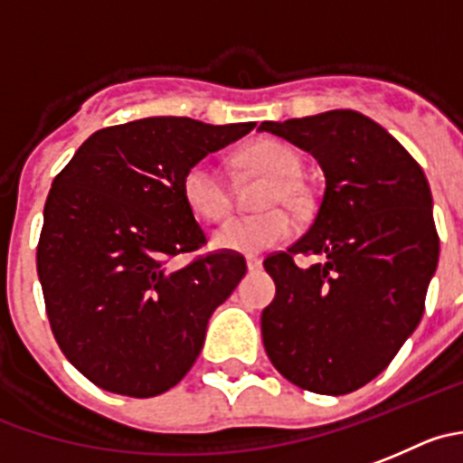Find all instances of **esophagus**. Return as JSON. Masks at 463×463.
Returning a JSON list of instances; mask_svg holds the SVG:
<instances>
[{
  "mask_svg": "<svg viewBox=\"0 0 463 463\" xmlns=\"http://www.w3.org/2000/svg\"><path fill=\"white\" fill-rule=\"evenodd\" d=\"M246 267H249V271H258L262 269V260L258 256H249L246 258Z\"/></svg>",
  "mask_w": 463,
  "mask_h": 463,
  "instance_id": "obj_1",
  "label": "esophagus"
}]
</instances>
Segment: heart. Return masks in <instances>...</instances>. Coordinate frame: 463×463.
Returning <instances> with one entry per match:
<instances>
[{
	"label": "heart",
	"mask_w": 463,
	"mask_h": 463,
	"mask_svg": "<svg viewBox=\"0 0 463 463\" xmlns=\"http://www.w3.org/2000/svg\"><path fill=\"white\" fill-rule=\"evenodd\" d=\"M240 162L274 175V183L269 184L265 196L267 207L280 205V203L297 207L304 203V187L297 180L301 171V159L290 146L271 139L256 141L241 150ZM183 194L194 214L205 222H219L232 207V194L226 175L212 159H201L189 166L183 178ZM292 228H295V222L290 212L285 207H271L260 214H241V217L228 219L214 231L212 241L226 251L260 253L288 240L292 235Z\"/></svg>",
	"instance_id": "b5f03b06"
}]
</instances>
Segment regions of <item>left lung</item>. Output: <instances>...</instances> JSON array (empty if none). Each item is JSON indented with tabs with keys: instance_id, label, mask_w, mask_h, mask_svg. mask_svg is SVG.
<instances>
[{
	"instance_id": "1",
	"label": "left lung",
	"mask_w": 463,
	"mask_h": 463,
	"mask_svg": "<svg viewBox=\"0 0 463 463\" xmlns=\"http://www.w3.org/2000/svg\"><path fill=\"white\" fill-rule=\"evenodd\" d=\"M258 129L313 155L326 178L310 231L265 260L276 297L262 310V343L288 382L345 395L383 373L420 322L439 265L430 183L404 146L358 111ZM295 255L318 262L299 268Z\"/></svg>"
}]
</instances>
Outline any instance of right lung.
Masks as SVG:
<instances>
[{
  "instance_id": "right-lung-1",
  "label": "right lung",
  "mask_w": 463,
  "mask_h": 463,
  "mask_svg": "<svg viewBox=\"0 0 463 463\" xmlns=\"http://www.w3.org/2000/svg\"><path fill=\"white\" fill-rule=\"evenodd\" d=\"M253 128L175 116L114 125L90 134L54 178L38 279L56 343L95 386L155 397L198 358L207 322L246 262L217 251L173 265L205 244L183 178Z\"/></svg>"
}]
</instances>
